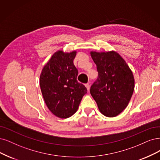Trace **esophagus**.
I'll return each mask as SVG.
<instances>
[{
	"mask_svg": "<svg viewBox=\"0 0 160 160\" xmlns=\"http://www.w3.org/2000/svg\"><path fill=\"white\" fill-rule=\"evenodd\" d=\"M85 86L86 87L88 91L89 92V90H90V84H89V83H87V84H85Z\"/></svg>",
	"mask_w": 160,
	"mask_h": 160,
	"instance_id": "esophagus-1",
	"label": "esophagus"
}]
</instances>
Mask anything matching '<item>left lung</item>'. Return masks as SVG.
Masks as SVG:
<instances>
[{
    "label": "left lung",
    "mask_w": 160,
    "mask_h": 160,
    "mask_svg": "<svg viewBox=\"0 0 160 160\" xmlns=\"http://www.w3.org/2000/svg\"><path fill=\"white\" fill-rule=\"evenodd\" d=\"M91 56L98 72L90 88L91 95L102 114L115 117L127 108L132 96L134 80L132 71L115 51H92Z\"/></svg>",
    "instance_id": "1"
}]
</instances>
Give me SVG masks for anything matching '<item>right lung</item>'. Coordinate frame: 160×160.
Returning a JSON list of instances; mask_svg holds the SVG:
<instances>
[{
    "label": "right lung",
    "mask_w": 160,
    "mask_h": 160,
    "mask_svg": "<svg viewBox=\"0 0 160 160\" xmlns=\"http://www.w3.org/2000/svg\"><path fill=\"white\" fill-rule=\"evenodd\" d=\"M76 53L55 52L40 75V88L47 108L61 119L76 113L87 93L84 85L76 79L78 71L73 63Z\"/></svg>",
    "instance_id": "add662e5"
}]
</instances>
